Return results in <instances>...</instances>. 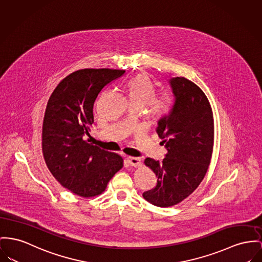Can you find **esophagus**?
<instances>
[{"label": "esophagus", "mask_w": 262, "mask_h": 262, "mask_svg": "<svg viewBox=\"0 0 262 262\" xmlns=\"http://www.w3.org/2000/svg\"><path fill=\"white\" fill-rule=\"evenodd\" d=\"M127 162H128L132 167H135V168H139V167L142 166V163H141V159H140V158L128 157L127 158Z\"/></svg>", "instance_id": "34e87169"}]
</instances>
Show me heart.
<instances>
[{
  "label": "heart",
  "instance_id": "1",
  "mask_svg": "<svg viewBox=\"0 0 262 262\" xmlns=\"http://www.w3.org/2000/svg\"><path fill=\"white\" fill-rule=\"evenodd\" d=\"M127 92L131 105L147 106L148 112L155 120L166 117L171 109V101L166 96H156L157 88L147 73H139L127 84Z\"/></svg>",
  "mask_w": 262,
  "mask_h": 262
}]
</instances>
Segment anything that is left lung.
I'll list each match as a JSON object with an SVG mask.
<instances>
[{
    "label": "left lung",
    "instance_id": "8db88e82",
    "mask_svg": "<svg viewBox=\"0 0 262 262\" xmlns=\"http://www.w3.org/2000/svg\"><path fill=\"white\" fill-rule=\"evenodd\" d=\"M170 84L174 104L157 127L168 153L162 161H144L158 181L143 198L161 208L181 203L199 187L209 169L214 138L212 110L204 91L185 77H173Z\"/></svg>",
    "mask_w": 262,
    "mask_h": 262
}]
</instances>
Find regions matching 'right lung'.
Listing matches in <instances>:
<instances>
[{"label":"right lung","mask_w":262,"mask_h":262,"mask_svg":"<svg viewBox=\"0 0 262 262\" xmlns=\"http://www.w3.org/2000/svg\"><path fill=\"white\" fill-rule=\"evenodd\" d=\"M125 70L84 69L70 73L53 90L42 123L41 148L55 180L74 194L92 198L104 192L123 167L116 153L85 139L94 122V104L107 85Z\"/></svg>","instance_id":"obj_1"}]
</instances>
